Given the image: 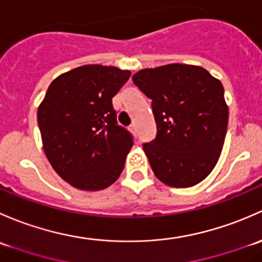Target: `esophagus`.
Segmentation results:
<instances>
[{
  "instance_id": "34e87169",
  "label": "esophagus",
  "mask_w": 262,
  "mask_h": 262,
  "mask_svg": "<svg viewBox=\"0 0 262 262\" xmlns=\"http://www.w3.org/2000/svg\"><path fill=\"white\" fill-rule=\"evenodd\" d=\"M130 128L132 132H136V125H135V123H132V125L130 126Z\"/></svg>"
}]
</instances>
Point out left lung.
<instances>
[{"label": "left lung", "instance_id": "8db88e82", "mask_svg": "<svg viewBox=\"0 0 262 262\" xmlns=\"http://www.w3.org/2000/svg\"><path fill=\"white\" fill-rule=\"evenodd\" d=\"M152 101L156 137L144 144L151 169L169 187L206 179L220 159L228 125L225 90L202 67L168 64L132 75Z\"/></svg>", "mask_w": 262, "mask_h": 262}]
</instances>
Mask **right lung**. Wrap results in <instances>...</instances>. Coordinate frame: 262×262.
<instances>
[{"label": "right lung", "mask_w": 262, "mask_h": 262, "mask_svg": "<svg viewBox=\"0 0 262 262\" xmlns=\"http://www.w3.org/2000/svg\"><path fill=\"white\" fill-rule=\"evenodd\" d=\"M130 75L116 67H78L50 83L37 108L45 155L77 189H104L123 170L134 140L117 125L112 98Z\"/></svg>", "instance_id": "right-lung-1"}]
</instances>
